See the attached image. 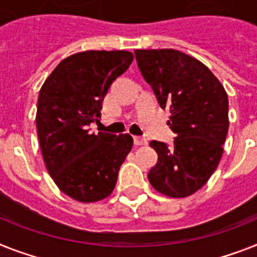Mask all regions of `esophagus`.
Instances as JSON below:
<instances>
[{
	"instance_id": "obj_1",
	"label": "esophagus",
	"mask_w": 257,
	"mask_h": 257,
	"mask_svg": "<svg viewBox=\"0 0 257 257\" xmlns=\"http://www.w3.org/2000/svg\"><path fill=\"white\" fill-rule=\"evenodd\" d=\"M134 143L137 144V146H144V144L148 143V141H147V138L137 135V137H134Z\"/></svg>"
}]
</instances>
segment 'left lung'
<instances>
[{
  "label": "left lung",
  "instance_id": "8db88e82",
  "mask_svg": "<svg viewBox=\"0 0 257 257\" xmlns=\"http://www.w3.org/2000/svg\"><path fill=\"white\" fill-rule=\"evenodd\" d=\"M138 67L159 105L169 107L172 146L150 143L158 163L148 180L173 198L201 189L217 169L228 133V98L223 85L200 60L177 50H137Z\"/></svg>",
  "mask_w": 257,
  "mask_h": 257
}]
</instances>
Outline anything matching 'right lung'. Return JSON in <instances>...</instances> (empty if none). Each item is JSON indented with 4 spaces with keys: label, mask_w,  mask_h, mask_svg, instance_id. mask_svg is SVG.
I'll use <instances>...</instances> for the list:
<instances>
[{
    "label": "right lung",
    "mask_w": 257,
    "mask_h": 257,
    "mask_svg": "<svg viewBox=\"0 0 257 257\" xmlns=\"http://www.w3.org/2000/svg\"><path fill=\"white\" fill-rule=\"evenodd\" d=\"M134 60L128 51H85L67 57L38 97L37 131L44 164L59 189L80 202L111 194L133 148L130 134L92 133L110 85Z\"/></svg>",
    "instance_id": "obj_1"
}]
</instances>
